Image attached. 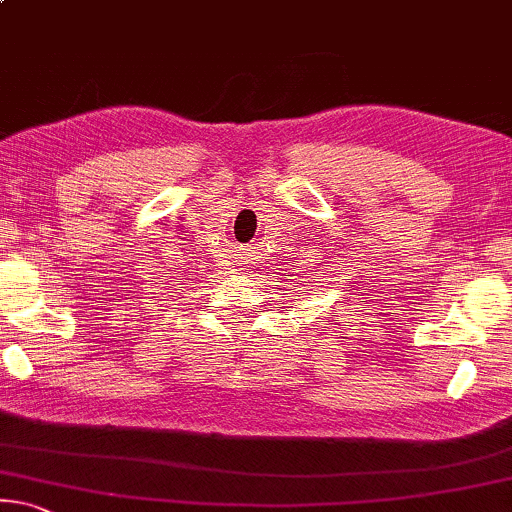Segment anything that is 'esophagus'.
Returning a JSON list of instances; mask_svg holds the SVG:
<instances>
[{
  "instance_id": "34e87169",
  "label": "esophagus",
  "mask_w": 512,
  "mask_h": 512,
  "mask_svg": "<svg viewBox=\"0 0 512 512\" xmlns=\"http://www.w3.org/2000/svg\"><path fill=\"white\" fill-rule=\"evenodd\" d=\"M246 264H248V266H253V264H257V262H253V255H248V257H246Z\"/></svg>"
}]
</instances>
